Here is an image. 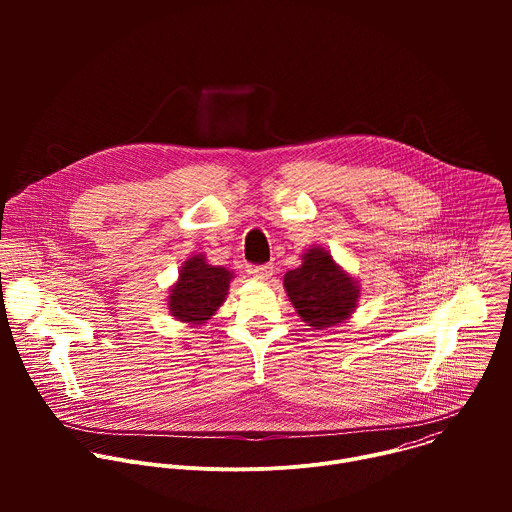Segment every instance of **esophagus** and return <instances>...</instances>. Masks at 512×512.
Here are the masks:
<instances>
[{
	"label": "esophagus",
	"instance_id": "1",
	"mask_svg": "<svg viewBox=\"0 0 512 512\" xmlns=\"http://www.w3.org/2000/svg\"><path fill=\"white\" fill-rule=\"evenodd\" d=\"M251 273L255 279L259 281H267L271 275H273V265L267 263V265H257V267H251Z\"/></svg>",
	"mask_w": 512,
	"mask_h": 512
}]
</instances>
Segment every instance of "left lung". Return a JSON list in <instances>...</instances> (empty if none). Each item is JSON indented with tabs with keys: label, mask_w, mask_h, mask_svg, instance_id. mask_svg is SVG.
Segmentation results:
<instances>
[{
	"label": "left lung",
	"mask_w": 512,
	"mask_h": 512,
	"mask_svg": "<svg viewBox=\"0 0 512 512\" xmlns=\"http://www.w3.org/2000/svg\"><path fill=\"white\" fill-rule=\"evenodd\" d=\"M283 287L298 316L314 330L346 322L358 304L360 285L324 247L302 255V265L283 275Z\"/></svg>",
	"instance_id": "1"
}]
</instances>
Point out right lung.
<instances>
[{"mask_svg": "<svg viewBox=\"0 0 512 512\" xmlns=\"http://www.w3.org/2000/svg\"><path fill=\"white\" fill-rule=\"evenodd\" d=\"M233 271L210 265L202 253L184 261L178 281L170 287L168 310L178 322L206 324L227 300Z\"/></svg>", "mask_w": 512, "mask_h": 512, "instance_id": "1", "label": "right lung"}]
</instances>
